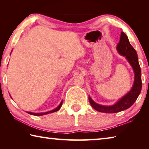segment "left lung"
<instances>
[{
    "instance_id": "obj_1",
    "label": "left lung",
    "mask_w": 149,
    "mask_h": 149,
    "mask_svg": "<svg viewBox=\"0 0 149 149\" xmlns=\"http://www.w3.org/2000/svg\"><path fill=\"white\" fill-rule=\"evenodd\" d=\"M116 49L118 53L125 57L126 60L132 67L134 72V82L130 91L113 105L105 106L99 104L93 101L89 96V100L91 107L100 112L112 114V113L119 112L127 109L132 107L137 100L142 88L141 71L139 64L137 52L131 45L127 36L123 32L121 33L120 42L117 45Z\"/></svg>"
}]
</instances>
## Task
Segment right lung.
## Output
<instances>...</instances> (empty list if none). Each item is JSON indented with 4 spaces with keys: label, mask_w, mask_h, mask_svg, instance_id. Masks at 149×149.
I'll return each mask as SVG.
<instances>
[{
    "label": "right lung",
    "mask_w": 149,
    "mask_h": 149,
    "mask_svg": "<svg viewBox=\"0 0 149 149\" xmlns=\"http://www.w3.org/2000/svg\"><path fill=\"white\" fill-rule=\"evenodd\" d=\"M62 102H63V100H62L61 102L60 103V104L58 106V107L56 108H54V109L52 110L48 111V112H42V113H34V112H26L28 113V114H29L33 115V116H42V115H45V114H50V113L56 112V111L59 110L60 108H61V107H62Z\"/></svg>",
    "instance_id": "obj_1"
}]
</instances>
